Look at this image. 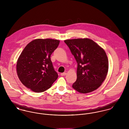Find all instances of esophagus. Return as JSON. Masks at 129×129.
Here are the masks:
<instances>
[{"label": "esophagus", "instance_id": "1", "mask_svg": "<svg viewBox=\"0 0 129 129\" xmlns=\"http://www.w3.org/2000/svg\"><path fill=\"white\" fill-rule=\"evenodd\" d=\"M67 75V73H61L60 74V75L61 76H65Z\"/></svg>", "mask_w": 129, "mask_h": 129}]
</instances>
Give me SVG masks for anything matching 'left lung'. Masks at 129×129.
Instances as JSON below:
<instances>
[{"mask_svg":"<svg viewBox=\"0 0 129 129\" xmlns=\"http://www.w3.org/2000/svg\"><path fill=\"white\" fill-rule=\"evenodd\" d=\"M77 63V79L73 85L81 93L92 92L105 79L109 62L104 49L91 39L79 38L64 41Z\"/></svg>","mask_w":129,"mask_h":129,"instance_id":"left-lung-1","label":"left lung"}]
</instances>
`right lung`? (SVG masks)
<instances>
[{
  "mask_svg": "<svg viewBox=\"0 0 129 129\" xmlns=\"http://www.w3.org/2000/svg\"><path fill=\"white\" fill-rule=\"evenodd\" d=\"M59 41L37 39L30 42L19 56L16 71L22 84L35 92H44L50 88L58 77L51 55Z\"/></svg>",
  "mask_w": 129,
  "mask_h": 129,
  "instance_id": "add662e5",
  "label": "right lung"
}]
</instances>
